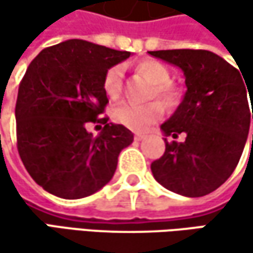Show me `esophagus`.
<instances>
[{
    "instance_id": "esophagus-1",
    "label": "esophagus",
    "mask_w": 253,
    "mask_h": 253,
    "mask_svg": "<svg viewBox=\"0 0 253 253\" xmlns=\"http://www.w3.org/2000/svg\"><path fill=\"white\" fill-rule=\"evenodd\" d=\"M134 139H136V140H142V139H145V133H134Z\"/></svg>"
}]
</instances>
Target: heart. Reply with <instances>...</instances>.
Masks as SVG:
<instances>
[{
  "mask_svg": "<svg viewBox=\"0 0 253 253\" xmlns=\"http://www.w3.org/2000/svg\"><path fill=\"white\" fill-rule=\"evenodd\" d=\"M136 72L154 84V95L166 107H174L178 102V92L174 86L170 84V72L163 63L146 58L136 64ZM122 69L119 66H113L104 76L102 89L110 99L116 101L122 95ZM163 113V105L157 101L146 105L120 104L113 110V120L117 125L139 131L157 122Z\"/></svg>",
  "mask_w": 253,
  "mask_h": 253,
  "instance_id": "obj_1",
  "label": "heart"
}]
</instances>
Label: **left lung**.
I'll use <instances>...</instances> for the list:
<instances>
[{
  "label": "left lung",
  "instance_id": "obj_1",
  "mask_svg": "<svg viewBox=\"0 0 253 253\" xmlns=\"http://www.w3.org/2000/svg\"><path fill=\"white\" fill-rule=\"evenodd\" d=\"M149 54L180 67L187 87L176 113L161 126L166 136L177 139L184 133L186 139L180 143L166 139V152L151 164V171L171 192L205 196L231 176L242 157L251 126L248 93L253 119V87L243 82L242 70L211 51L166 49Z\"/></svg>",
  "mask_w": 253,
  "mask_h": 253
}]
</instances>
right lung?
Returning a JSON list of instances; mask_svg holds the SVG:
<instances>
[{"label": "right lung", "instance_id": "1", "mask_svg": "<svg viewBox=\"0 0 253 253\" xmlns=\"http://www.w3.org/2000/svg\"><path fill=\"white\" fill-rule=\"evenodd\" d=\"M128 57V51L70 39L42 49L29 64L16 102L17 149L46 192L79 199L113 178L133 133L102 114L108 104L102 80ZM89 123L104 125L99 136L85 130Z\"/></svg>", "mask_w": 253, "mask_h": 253}]
</instances>
